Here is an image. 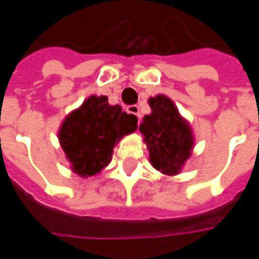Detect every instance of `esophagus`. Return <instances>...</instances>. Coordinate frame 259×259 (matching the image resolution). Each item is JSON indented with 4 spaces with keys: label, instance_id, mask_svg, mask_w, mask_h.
Segmentation results:
<instances>
[{
    "label": "esophagus",
    "instance_id": "obj_1",
    "mask_svg": "<svg viewBox=\"0 0 259 259\" xmlns=\"http://www.w3.org/2000/svg\"><path fill=\"white\" fill-rule=\"evenodd\" d=\"M127 112H129V114L136 115V116L139 118V120H140V118H141V114H140L139 105H130V107H127Z\"/></svg>",
    "mask_w": 259,
    "mask_h": 259
}]
</instances>
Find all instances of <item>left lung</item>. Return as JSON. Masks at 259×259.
Masks as SVG:
<instances>
[{"label":"left lung","instance_id":"8db88e82","mask_svg":"<svg viewBox=\"0 0 259 259\" xmlns=\"http://www.w3.org/2000/svg\"><path fill=\"white\" fill-rule=\"evenodd\" d=\"M148 104L151 114L143 118L140 133L148 148L149 162L162 174L177 176L192 155L195 137L191 124L167 96L149 97Z\"/></svg>","mask_w":259,"mask_h":259}]
</instances>
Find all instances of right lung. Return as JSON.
I'll return each mask as SVG.
<instances>
[{
  "instance_id": "add662e5",
  "label": "right lung",
  "mask_w": 259,
  "mask_h": 259,
  "mask_svg": "<svg viewBox=\"0 0 259 259\" xmlns=\"http://www.w3.org/2000/svg\"><path fill=\"white\" fill-rule=\"evenodd\" d=\"M136 129L135 115L111 105L107 96L93 95L67 115L57 136L71 170L88 178L108 166L115 145Z\"/></svg>"
}]
</instances>
